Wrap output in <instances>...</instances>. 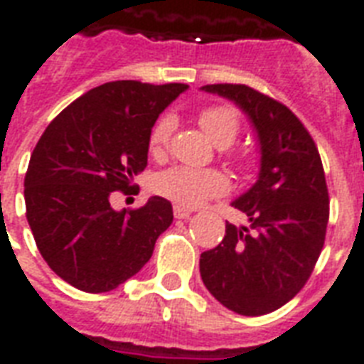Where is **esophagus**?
Returning <instances> with one entry per match:
<instances>
[{"label":"esophagus","mask_w":364,"mask_h":364,"mask_svg":"<svg viewBox=\"0 0 364 364\" xmlns=\"http://www.w3.org/2000/svg\"><path fill=\"white\" fill-rule=\"evenodd\" d=\"M191 214H193V210H191V208H185V206H179V205L173 206V216L177 218V220L189 218Z\"/></svg>","instance_id":"34e87169"}]
</instances>
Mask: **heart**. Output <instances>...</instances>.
I'll return each instance as SVG.
<instances>
[{
    "mask_svg": "<svg viewBox=\"0 0 364 364\" xmlns=\"http://www.w3.org/2000/svg\"><path fill=\"white\" fill-rule=\"evenodd\" d=\"M173 117H161L150 132V151L161 156L166 151L171 132ZM198 124L208 138L220 148H228L236 142L242 130L240 112L232 105H210L198 112ZM228 189V181L220 171L214 169H189V167H169L159 171L151 179V191L159 197L173 200L179 206H195L210 197H218Z\"/></svg>",
    "mask_w": 364,
    "mask_h": 364,
    "instance_id": "obj_1",
    "label": "heart"
}]
</instances>
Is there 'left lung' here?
Returning a JSON list of instances; mask_svg holds the SVG:
<instances>
[{
  "label": "left lung",
  "instance_id": "obj_1",
  "mask_svg": "<svg viewBox=\"0 0 364 364\" xmlns=\"http://www.w3.org/2000/svg\"><path fill=\"white\" fill-rule=\"evenodd\" d=\"M205 91L228 97L247 112L261 144L259 179L232 203L250 220L200 253L203 282L222 306L263 316L302 290L326 242L329 195L320 151L287 105L242 85L213 83Z\"/></svg>",
  "mask_w": 364,
  "mask_h": 364
}]
</instances>
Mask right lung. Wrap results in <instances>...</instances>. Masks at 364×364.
Masks as SVG:
<instances>
[{"instance_id": "obj_1", "label": "right lung", "mask_w": 364, "mask_h": 364, "mask_svg": "<svg viewBox=\"0 0 364 364\" xmlns=\"http://www.w3.org/2000/svg\"><path fill=\"white\" fill-rule=\"evenodd\" d=\"M187 87L103 83L68 105L36 142L25 175L27 220L44 261L68 284L109 292L150 261L173 222L171 203L151 197L117 213L111 195L134 189L154 122Z\"/></svg>"}]
</instances>
